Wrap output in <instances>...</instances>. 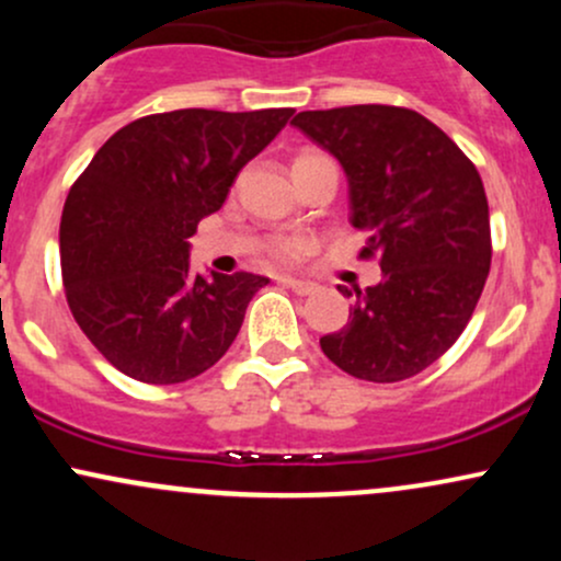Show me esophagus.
Masks as SVG:
<instances>
[{"label":"esophagus","mask_w":561,"mask_h":561,"mask_svg":"<svg viewBox=\"0 0 561 561\" xmlns=\"http://www.w3.org/2000/svg\"><path fill=\"white\" fill-rule=\"evenodd\" d=\"M282 285L289 287L293 293H298V295L319 293V285H317V282H311V279H282Z\"/></svg>","instance_id":"esophagus-1"}]
</instances>
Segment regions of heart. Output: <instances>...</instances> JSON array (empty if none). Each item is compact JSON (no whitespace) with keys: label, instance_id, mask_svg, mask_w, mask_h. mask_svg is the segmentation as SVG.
I'll return each instance as SVG.
<instances>
[{"label":"heart","instance_id":"obj_1","mask_svg":"<svg viewBox=\"0 0 561 561\" xmlns=\"http://www.w3.org/2000/svg\"><path fill=\"white\" fill-rule=\"evenodd\" d=\"M317 156L319 152H300L295 163H300V160H308V158H317ZM306 250H308V240H302V237H289V240H282L274 244V255L285 263L298 261Z\"/></svg>","mask_w":561,"mask_h":561}]
</instances>
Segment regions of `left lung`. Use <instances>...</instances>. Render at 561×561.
Segmentation results:
<instances>
[{"mask_svg":"<svg viewBox=\"0 0 561 561\" xmlns=\"http://www.w3.org/2000/svg\"><path fill=\"white\" fill-rule=\"evenodd\" d=\"M293 124L337 158L351 224L379 259L321 351L351 377L401 382L435 364L472 319L491 272L485 186L465 152L424 115L390 105L306 111Z\"/></svg>","mask_w":561,"mask_h":561,"instance_id":"left-lung-1","label":"left lung"}]
</instances>
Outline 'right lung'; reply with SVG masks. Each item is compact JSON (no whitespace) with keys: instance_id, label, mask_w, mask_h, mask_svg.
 <instances>
[{"instance_id":"add662e5","label":"right lung","mask_w":561,"mask_h":561,"mask_svg":"<svg viewBox=\"0 0 561 561\" xmlns=\"http://www.w3.org/2000/svg\"><path fill=\"white\" fill-rule=\"evenodd\" d=\"M293 107H190L115 131L70 186L60 221L73 319L126 377L176 385L210 369L240 332L266 276L195 274L190 237Z\"/></svg>"}]
</instances>
